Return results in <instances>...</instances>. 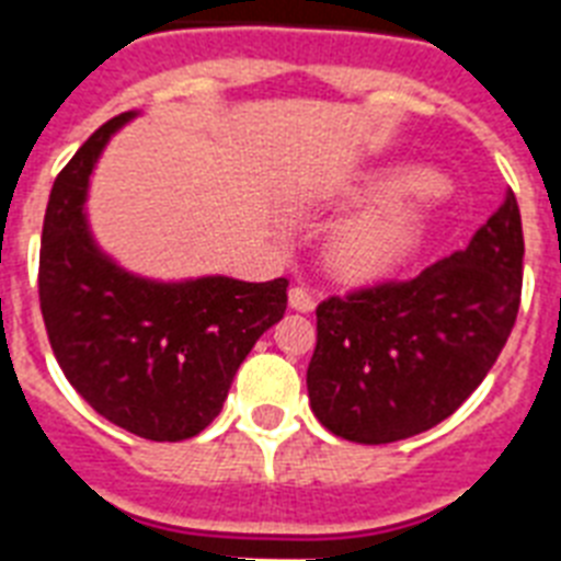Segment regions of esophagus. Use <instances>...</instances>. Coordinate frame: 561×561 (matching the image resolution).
<instances>
[{"mask_svg":"<svg viewBox=\"0 0 561 561\" xmlns=\"http://www.w3.org/2000/svg\"><path fill=\"white\" fill-rule=\"evenodd\" d=\"M288 306L294 308V311L308 314V311H314V297H311L302 285H294V288L288 290Z\"/></svg>","mask_w":561,"mask_h":561,"instance_id":"34e87169","label":"esophagus"}]
</instances>
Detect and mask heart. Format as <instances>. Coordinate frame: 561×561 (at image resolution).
Returning <instances> with one entry per match:
<instances>
[{"instance_id":"obj_1","label":"heart","mask_w":561,"mask_h":561,"mask_svg":"<svg viewBox=\"0 0 561 561\" xmlns=\"http://www.w3.org/2000/svg\"><path fill=\"white\" fill-rule=\"evenodd\" d=\"M431 174L410 165L367 171L343 188L364 209L334 224L325 238V262L346 282H381L419 253L431 227L425 192Z\"/></svg>"}]
</instances>
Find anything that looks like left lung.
I'll use <instances>...</instances> for the list:
<instances>
[{"label": "left lung", "mask_w": 561, "mask_h": 561, "mask_svg": "<svg viewBox=\"0 0 561 561\" xmlns=\"http://www.w3.org/2000/svg\"><path fill=\"white\" fill-rule=\"evenodd\" d=\"M522 262V211L506 192L466 250L416 279L320 302L306 375L314 416L364 445L399 443L451 416L513 332Z\"/></svg>", "instance_id": "obj_1"}]
</instances>
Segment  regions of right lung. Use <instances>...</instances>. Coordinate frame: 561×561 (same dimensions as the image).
Returning a JSON list of instances; mask_svg holds the SVG:
<instances>
[{
    "mask_svg": "<svg viewBox=\"0 0 561 561\" xmlns=\"http://www.w3.org/2000/svg\"><path fill=\"white\" fill-rule=\"evenodd\" d=\"M139 116L110 118L57 174L39 247V308L55 358L95 413L153 443L197 436L238 367L279 323L288 279H148L101 250L87 218L92 171Z\"/></svg>",
    "mask_w": 561,
    "mask_h": 561,
    "instance_id": "1",
    "label": "right lung"
}]
</instances>
